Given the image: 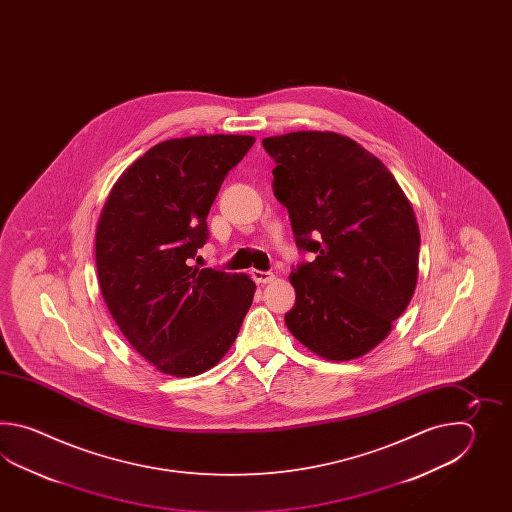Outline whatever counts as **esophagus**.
Returning a JSON list of instances; mask_svg holds the SVG:
<instances>
[{"label": "esophagus", "instance_id": "1", "mask_svg": "<svg viewBox=\"0 0 512 512\" xmlns=\"http://www.w3.org/2000/svg\"><path fill=\"white\" fill-rule=\"evenodd\" d=\"M252 278H254V282L256 283H269L274 280V274L269 271H254L251 272Z\"/></svg>", "mask_w": 512, "mask_h": 512}]
</instances>
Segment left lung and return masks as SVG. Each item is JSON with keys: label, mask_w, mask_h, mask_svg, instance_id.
<instances>
[{"label": "left lung", "mask_w": 512, "mask_h": 512, "mask_svg": "<svg viewBox=\"0 0 512 512\" xmlns=\"http://www.w3.org/2000/svg\"><path fill=\"white\" fill-rule=\"evenodd\" d=\"M261 144L276 163L272 188L296 247L315 252L291 271L296 302L285 324L324 359H359L412 300L421 245L414 208L392 172L349 137L294 131Z\"/></svg>", "instance_id": "8db88e82"}]
</instances>
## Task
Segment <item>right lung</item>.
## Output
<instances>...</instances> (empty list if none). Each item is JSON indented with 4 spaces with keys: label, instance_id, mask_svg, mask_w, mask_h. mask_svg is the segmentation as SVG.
Masks as SVG:
<instances>
[{
    "label": "right lung",
    "instance_id": "1",
    "mask_svg": "<svg viewBox=\"0 0 512 512\" xmlns=\"http://www.w3.org/2000/svg\"><path fill=\"white\" fill-rule=\"evenodd\" d=\"M251 135L159 142L126 168L98 219L100 291L122 335L159 371L194 377L216 366L240 333L256 283L190 263L207 216Z\"/></svg>",
    "mask_w": 512,
    "mask_h": 512
}]
</instances>
